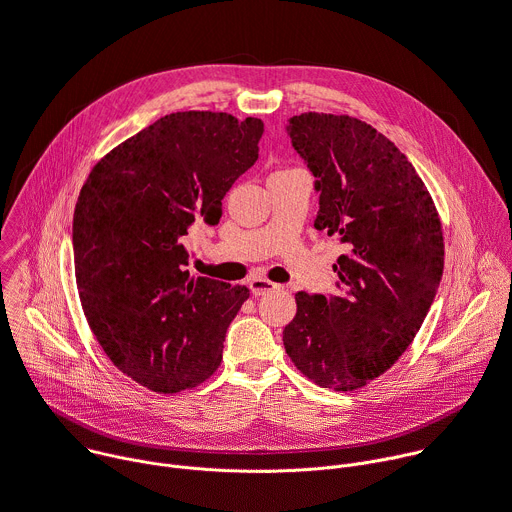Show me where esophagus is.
<instances>
[{
  "instance_id": "obj_1",
  "label": "esophagus",
  "mask_w": 512,
  "mask_h": 512,
  "mask_svg": "<svg viewBox=\"0 0 512 512\" xmlns=\"http://www.w3.org/2000/svg\"><path fill=\"white\" fill-rule=\"evenodd\" d=\"M282 286L272 282V280H266V278H252L250 280V290L254 296H264V294H270L274 290H280Z\"/></svg>"
}]
</instances>
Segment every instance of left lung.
<instances>
[{"label": "left lung", "mask_w": 512, "mask_h": 512, "mask_svg": "<svg viewBox=\"0 0 512 512\" xmlns=\"http://www.w3.org/2000/svg\"><path fill=\"white\" fill-rule=\"evenodd\" d=\"M320 192L314 226L338 236L336 296L296 294L282 332L294 366L322 388L358 390L412 344L444 270L436 206L408 158L370 124L304 112L288 120Z\"/></svg>", "instance_id": "left-lung-1"}]
</instances>
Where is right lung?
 I'll return each instance as SVG.
<instances>
[{"label": "right lung", "instance_id": "add662e5", "mask_svg": "<svg viewBox=\"0 0 512 512\" xmlns=\"http://www.w3.org/2000/svg\"><path fill=\"white\" fill-rule=\"evenodd\" d=\"M264 124L176 112L110 150L74 212L80 302L98 344L138 384L174 394L210 378L246 286L192 278L186 236L218 224L232 184L258 160Z\"/></svg>", "mask_w": 512, "mask_h": 512}]
</instances>
